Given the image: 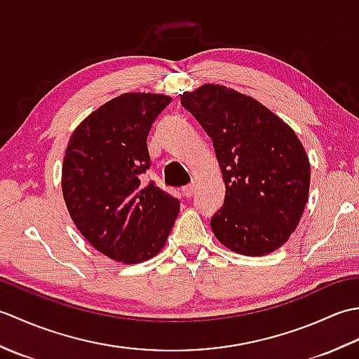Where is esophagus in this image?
Here are the masks:
<instances>
[{
  "mask_svg": "<svg viewBox=\"0 0 359 359\" xmlns=\"http://www.w3.org/2000/svg\"><path fill=\"white\" fill-rule=\"evenodd\" d=\"M182 193H184L185 197H191L194 194V185H187L184 189H182Z\"/></svg>",
  "mask_w": 359,
  "mask_h": 359,
  "instance_id": "obj_1",
  "label": "esophagus"
}]
</instances>
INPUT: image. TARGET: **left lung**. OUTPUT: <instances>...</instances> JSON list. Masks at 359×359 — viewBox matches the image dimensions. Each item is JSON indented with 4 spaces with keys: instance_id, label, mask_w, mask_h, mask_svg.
Instances as JSON below:
<instances>
[{
    "instance_id": "1",
    "label": "left lung",
    "mask_w": 359,
    "mask_h": 359,
    "mask_svg": "<svg viewBox=\"0 0 359 359\" xmlns=\"http://www.w3.org/2000/svg\"><path fill=\"white\" fill-rule=\"evenodd\" d=\"M205 129L225 182L211 217L217 241L234 253L265 256L288 241L306 208L310 162L294 131L255 98L224 85L180 94Z\"/></svg>"
}]
</instances>
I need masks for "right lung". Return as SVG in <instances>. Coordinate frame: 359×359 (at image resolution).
I'll list each match as a JSON object with an SVG mask.
<instances>
[{
    "label": "right lung",
    "instance_id": "1",
    "mask_svg": "<svg viewBox=\"0 0 359 359\" xmlns=\"http://www.w3.org/2000/svg\"><path fill=\"white\" fill-rule=\"evenodd\" d=\"M170 95L128 93L90 112L65 152L62 189L75 226L112 261L140 264L165 247L180 203L140 175L147 137Z\"/></svg>",
    "mask_w": 359,
    "mask_h": 359
}]
</instances>
